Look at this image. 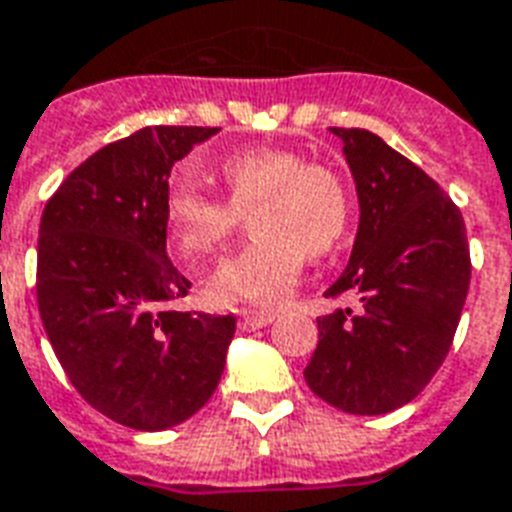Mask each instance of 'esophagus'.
I'll return each mask as SVG.
<instances>
[{
	"mask_svg": "<svg viewBox=\"0 0 512 512\" xmlns=\"http://www.w3.org/2000/svg\"><path fill=\"white\" fill-rule=\"evenodd\" d=\"M273 319H276V314H271V311H260V314H244V317L239 319V330H244V333H249V330H260V327L271 325Z\"/></svg>",
	"mask_w": 512,
	"mask_h": 512,
	"instance_id": "34e87169",
	"label": "esophagus"
}]
</instances>
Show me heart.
<instances>
[{
	"mask_svg": "<svg viewBox=\"0 0 512 512\" xmlns=\"http://www.w3.org/2000/svg\"><path fill=\"white\" fill-rule=\"evenodd\" d=\"M220 177L228 198L187 177L171 182V241L185 260L209 257L249 212L252 239L214 268L206 298L214 306H279L295 290L306 255H330L346 236L349 185L330 163L306 161L287 147L230 152L220 161Z\"/></svg>",
	"mask_w": 512,
	"mask_h": 512,
	"instance_id": "1",
	"label": "heart"
}]
</instances>
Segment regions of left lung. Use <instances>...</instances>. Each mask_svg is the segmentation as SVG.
Listing matches in <instances>:
<instances>
[{
  "label": "left lung",
  "mask_w": 512,
  "mask_h": 512,
  "mask_svg": "<svg viewBox=\"0 0 512 512\" xmlns=\"http://www.w3.org/2000/svg\"><path fill=\"white\" fill-rule=\"evenodd\" d=\"M330 131L357 182L360 230L325 295H354L357 311L317 319L303 376L333 408L381 416L421 395L446 360L470 290V244L459 206L416 163L365 128Z\"/></svg>",
  "instance_id": "1"
}]
</instances>
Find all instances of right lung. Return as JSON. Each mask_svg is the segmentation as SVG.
I'll return each mask as SVG.
<instances>
[{"label":"right lung","instance_id":"1","mask_svg":"<svg viewBox=\"0 0 512 512\" xmlns=\"http://www.w3.org/2000/svg\"><path fill=\"white\" fill-rule=\"evenodd\" d=\"M217 128L147 126L93 152L39 220L37 306L85 403L161 432L201 411L236 317L174 311L190 282L166 255L169 171Z\"/></svg>","mask_w":512,"mask_h":512}]
</instances>
